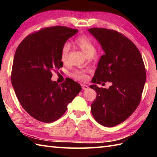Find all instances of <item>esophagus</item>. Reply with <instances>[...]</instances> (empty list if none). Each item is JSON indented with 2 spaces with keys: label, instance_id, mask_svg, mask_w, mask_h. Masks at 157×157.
<instances>
[{
  "label": "esophagus",
  "instance_id": "obj_1",
  "mask_svg": "<svg viewBox=\"0 0 157 157\" xmlns=\"http://www.w3.org/2000/svg\"><path fill=\"white\" fill-rule=\"evenodd\" d=\"M81 86H82V89L83 90H87V89H88L89 88V86H88V85H86V84H81Z\"/></svg>",
  "mask_w": 157,
  "mask_h": 157
}]
</instances>
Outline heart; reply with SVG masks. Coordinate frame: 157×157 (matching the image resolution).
I'll return each mask as SVG.
<instances>
[{"label":"heart","mask_w":157,"mask_h":157,"mask_svg":"<svg viewBox=\"0 0 157 157\" xmlns=\"http://www.w3.org/2000/svg\"><path fill=\"white\" fill-rule=\"evenodd\" d=\"M73 42L79 48L82 50V52L88 57H90V56H93L96 52V47L95 44L88 36H79L74 40ZM69 51L70 46L69 44L65 43V44L63 45L61 49V52H60V58H61V61L63 63H66L68 61ZM71 76L73 79L79 81H85L87 79L86 71H84V70H76V71L71 73Z\"/></svg>","instance_id":"heart-1"}]
</instances>
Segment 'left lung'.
I'll return each mask as SVG.
<instances>
[{
    "instance_id": "obj_1",
    "label": "left lung",
    "mask_w": 157,
    "mask_h": 157,
    "mask_svg": "<svg viewBox=\"0 0 157 157\" xmlns=\"http://www.w3.org/2000/svg\"><path fill=\"white\" fill-rule=\"evenodd\" d=\"M88 31L105 53L99 60L92 83H112L108 89L90 86L96 92L92 114L103 126H116L135 111L141 101L146 78L144 63L138 48L121 33L99 28Z\"/></svg>"
}]
</instances>
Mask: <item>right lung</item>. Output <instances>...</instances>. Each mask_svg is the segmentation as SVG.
Masks as SVG:
<instances>
[{"label":"right lung","mask_w":157,"mask_h":157,"mask_svg":"<svg viewBox=\"0 0 157 157\" xmlns=\"http://www.w3.org/2000/svg\"><path fill=\"white\" fill-rule=\"evenodd\" d=\"M78 29L53 26L29 34L17 48L11 83L23 109L38 121L52 123L67 109V105L82 90L78 82H52V72L63 65L60 52L66 41Z\"/></svg>","instance_id":"add662e5"}]
</instances>
